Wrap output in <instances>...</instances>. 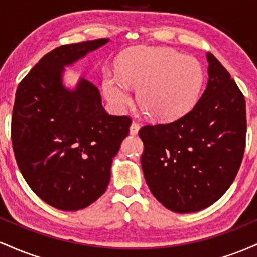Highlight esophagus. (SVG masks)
I'll return each mask as SVG.
<instances>
[{"label":"esophagus","mask_w":257,"mask_h":257,"mask_svg":"<svg viewBox=\"0 0 257 257\" xmlns=\"http://www.w3.org/2000/svg\"><path fill=\"white\" fill-rule=\"evenodd\" d=\"M139 128H140V125H139V123L137 122H133L131 128H129V133H131L132 135H137L138 132H139Z\"/></svg>","instance_id":"1"}]
</instances>
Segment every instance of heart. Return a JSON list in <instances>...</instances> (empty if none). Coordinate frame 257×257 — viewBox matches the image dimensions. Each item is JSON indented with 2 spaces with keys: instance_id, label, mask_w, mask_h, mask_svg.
I'll return each instance as SVG.
<instances>
[{
  "instance_id": "1",
  "label": "heart",
  "mask_w": 257,
  "mask_h": 257,
  "mask_svg": "<svg viewBox=\"0 0 257 257\" xmlns=\"http://www.w3.org/2000/svg\"><path fill=\"white\" fill-rule=\"evenodd\" d=\"M204 72L196 58L162 47H138L119 59L118 75L106 73L108 101L123 107L131 101L129 87L138 88V104L150 118L170 120L194 105Z\"/></svg>"
}]
</instances>
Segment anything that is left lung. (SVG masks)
Listing matches in <instances>:
<instances>
[{"mask_svg":"<svg viewBox=\"0 0 257 257\" xmlns=\"http://www.w3.org/2000/svg\"><path fill=\"white\" fill-rule=\"evenodd\" d=\"M206 60L208 83L192 110L174 122L139 131L146 184L159 203L179 214L199 211L220 199L245 149L244 95L211 53Z\"/></svg>","mask_w":257,"mask_h":257,"instance_id":"1","label":"left lung"}]
</instances>
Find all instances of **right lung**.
<instances>
[{
  "label": "right lung",
  "instance_id": "add662e5",
  "mask_svg": "<svg viewBox=\"0 0 257 257\" xmlns=\"http://www.w3.org/2000/svg\"><path fill=\"white\" fill-rule=\"evenodd\" d=\"M108 41L58 47L18 85L12 114L17 164L31 190L60 210H81L104 194L112 158L129 134L131 118L108 114L91 82L79 78L75 89L63 83L65 66Z\"/></svg>",
  "mask_w": 257,
  "mask_h": 257
}]
</instances>
